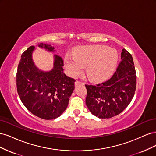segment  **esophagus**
<instances>
[{
	"instance_id": "34e87169",
	"label": "esophagus",
	"mask_w": 156,
	"mask_h": 156,
	"mask_svg": "<svg viewBox=\"0 0 156 156\" xmlns=\"http://www.w3.org/2000/svg\"><path fill=\"white\" fill-rule=\"evenodd\" d=\"M84 84V83H82V82L79 81H76L75 82V86H77V85H78V84Z\"/></svg>"
}]
</instances>
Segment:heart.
I'll return each mask as SVG.
<instances>
[{
  "mask_svg": "<svg viewBox=\"0 0 156 156\" xmlns=\"http://www.w3.org/2000/svg\"><path fill=\"white\" fill-rule=\"evenodd\" d=\"M118 61L116 50L103 45L82 47L74 52V56L64 58L66 68L73 77L78 75L87 66V74L91 80L100 81L114 72Z\"/></svg>",
  "mask_w": 156,
  "mask_h": 156,
  "instance_id": "1",
  "label": "heart"
}]
</instances>
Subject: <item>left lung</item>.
Returning <instances> with one entry per match:
<instances>
[{
    "instance_id": "obj_1",
    "label": "left lung",
    "mask_w": 156,
    "mask_h": 156,
    "mask_svg": "<svg viewBox=\"0 0 156 156\" xmlns=\"http://www.w3.org/2000/svg\"><path fill=\"white\" fill-rule=\"evenodd\" d=\"M121 59L115 72L107 81L96 85L85 84L87 106L100 119H110L119 115L134 96L136 75L133 58L124 49Z\"/></svg>"
}]
</instances>
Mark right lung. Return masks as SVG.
Wrapping results in <instances>:
<instances>
[{"instance_id":"1","label":"right lung","mask_w":156,"mask_h":156,"mask_svg":"<svg viewBox=\"0 0 156 156\" xmlns=\"http://www.w3.org/2000/svg\"><path fill=\"white\" fill-rule=\"evenodd\" d=\"M39 47L55 51L51 45L40 44ZM30 46L21 55L16 74L18 95L23 105L33 115L45 120L60 116L67 108L69 97L75 88L73 78L63 72L64 60L55 55L54 68L44 72L33 63Z\"/></svg>"}]
</instances>
